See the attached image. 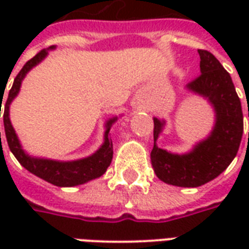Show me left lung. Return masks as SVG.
I'll return each instance as SVG.
<instances>
[{
  "instance_id": "obj_1",
  "label": "left lung",
  "mask_w": 249,
  "mask_h": 249,
  "mask_svg": "<svg viewBox=\"0 0 249 249\" xmlns=\"http://www.w3.org/2000/svg\"><path fill=\"white\" fill-rule=\"evenodd\" d=\"M201 74L189 82V90L207 97L216 110V125L207 140L187 155H172L156 144L151 152L153 171L161 181L184 188L200 187L227 169L235 159L243 136V110L230 73L208 51L198 49ZM249 117V109H248ZM156 142L162 121L153 119Z\"/></svg>"
}]
</instances>
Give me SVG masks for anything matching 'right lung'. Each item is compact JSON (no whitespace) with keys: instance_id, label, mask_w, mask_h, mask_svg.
Returning <instances> with one entry per match:
<instances>
[{"instance_id":"add662e5","label":"right lung","mask_w":249,"mask_h":249,"mask_svg":"<svg viewBox=\"0 0 249 249\" xmlns=\"http://www.w3.org/2000/svg\"><path fill=\"white\" fill-rule=\"evenodd\" d=\"M48 54L46 49H42L38 52L33 58H30L29 61L26 62L19 73L14 78V82L10 90H9V96L5 107H3V126H5V135H6V141L10 148V151L14 155V157L18 160V162L24 168H26L29 172H32L36 176H38L42 180H45L48 183L57 185V187H74V185H80L103 176L105 171L112 162V157H113V144L112 140L109 139V129L110 125L116 119L110 120L107 124V132H105V142L103 146L98 149L94 155L82 160H77V161H69V162H60L53 161V160H44V159H33L25 155L24 151L21 149L18 139L16 136L13 126L10 124L9 120V105L12 103L21 87V81L25 77V74L37 65L38 62L44 60V57ZM1 107L0 105V117H1ZM0 141H1V132H0Z\"/></svg>"}]
</instances>
